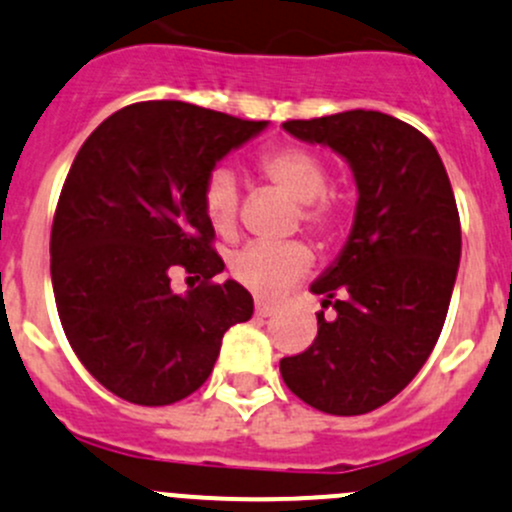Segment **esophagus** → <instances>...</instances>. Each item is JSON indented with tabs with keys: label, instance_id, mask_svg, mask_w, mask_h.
Listing matches in <instances>:
<instances>
[{
	"label": "esophagus",
	"instance_id": "34e87169",
	"mask_svg": "<svg viewBox=\"0 0 512 512\" xmlns=\"http://www.w3.org/2000/svg\"><path fill=\"white\" fill-rule=\"evenodd\" d=\"M274 311H277V306H274L272 301H262V299L255 301V314L257 316H265V319H267V316H272Z\"/></svg>",
	"mask_w": 512,
	"mask_h": 512
}]
</instances>
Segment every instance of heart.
<instances>
[{
	"instance_id": "1",
	"label": "heart",
	"mask_w": 512,
	"mask_h": 512,
	"mask_svg": "<svg viewBox=\"0 0 512 512\" xmlns=\"http://www.w3.org/2000/svg\"><path fill=\"white\" fill-rule=\"evenodd\" d=\"M257 171L267 184L299 203L297 220L321 240H331L346 223V201L328 186V166L319 152L304 144H274L257 157ZM201 208L215 233L238 228L240 188L228 166H215L201 188ZM314 265V252L304 240L279 245L252 242L230 257L235 282L260 297H279Z\"/></svg>"
}]
</instances>
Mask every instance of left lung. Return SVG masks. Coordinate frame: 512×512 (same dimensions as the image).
I'll list each match as a JSON object with an SVG mask.
<instances>
[{"label": "left lung", "mask_w": 512, "mask_h": 512, "mask_svg": "<svg viewBox=\"0 0 512 512\" xmlns=\"http://www.w3.org/2000/svg\"><path fill=\"white\" fill-rule=\"evenodd\" d=\"M304 142L348 159L358 184L353 233L311 292L324 294L319 333L279 360L289 390L326 414L373 412L405 390L439 341L461 260L449 176L419 129L375 110L287 120Z\"/></svg>", "instance_id": "8db88e82"}]
</instances>
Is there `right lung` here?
Returning a JSON list of instances; mask_svg holds the SVG:
<instances>
[{
    "instance_id": "add662e5",
    "label": "right lung",
    "mask_w": 512,
    "mask_h": 512,
    "mask_svg": "<svg viewBox=\"0 0 512 512\" xmlns=\"http://www.w3.org/2000/svg\"><path fill=\"white\" fill-rule=\"evenodd\" d=\"M267 127L179 100L122 107L85 139L58 196L51 282L68 343L112 395L174 405L211 375L223 333L252 316L228 279L201 188L215 161ZM197 279L186 295L170 274Z\"/></svg>"
}]
</instances>
